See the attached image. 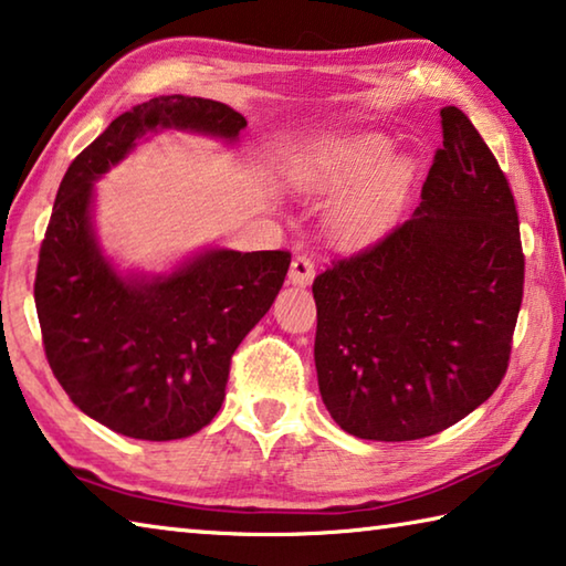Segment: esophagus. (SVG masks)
<instances>
[{
    "mask_svg": "<svg viewBox=\"0 0 566 566\" xmlns=\"http://www.w3.org/2000/svg\"><path fill=\"white\" fill-rule=\"evenodd\" d=\"M314 280V262L310 256H296L290 266V284L310 286Z\"/></svg>",
    "mask_w": 566,
    "mask_h": 566,
    "instance_id": "obj_1",
    "label": "esophagus"
}]
</instances>
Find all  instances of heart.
Returning a JSON list of instances; mask_svg holds the SVG:
<instances>
[{"label": "heart", "instance_id": "1", "mask_svg": "<svg viewBox=\"0 0 566 566\" xmlns=\"http://www.w3.org/2000/svg\"><path fill=\"white\" fill-rule=\"evenodd\" d=\"M415 169L395 157L381 134H361L322 149L296 171V187L332 197L327 227L339 244L364 247L385 237L405 209Z\"/></svg>", "mask_w": 566, "mask_h": 566}]
</instances>
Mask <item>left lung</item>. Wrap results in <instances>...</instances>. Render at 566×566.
I'll list each match as a JSON object with an SVG mask.
<instances>
[{
  "instance_id": "8db88e82",
  "label": "left lung",
  "mask_w": 566,
  "mask_h": 566,
  "mask_svg": "<svg viewBox=\"0 0 566 566\" xmlns=\"http://www.w3.org/2000/svg\"><path fill=\"white\" fill-rule=\"evenodd\" d=\"M421 202L312 284L324 407L371 442L432 437L494 395L510 364L524 254L512 189L474 124L442 112Z\"/></svg>"
}]
</instances>
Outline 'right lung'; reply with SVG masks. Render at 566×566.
<instances>
[{"instance_id":"obj_1","label":"right lung","mask_w":566,"mask_h":566,"mask_svg":"<svg viewBox=\"0 0 566 566\" xmlns=\"http://www.w3.org/2000/svg\"><path fill=\"white\" fill-rule=\"evenodd\" d=\"M242 114L202 97H155L119 114L60 185L36 264L34 302L54 377L112 432L169 442L222 407L229 361L280 294L290 252L209 247L171 272H119L94 232V181L147 134L237 142Z\"/></svg>"}]
</instances>
